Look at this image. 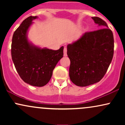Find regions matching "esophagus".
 Here are the masks:
<instances>
[{
	"mask_svg": "<svg viewBox=\"0 0 125 125\" xmlns=\"http://www.w3.org/2000/svg\"><path fill=\"white\" fill-rule=\"evenodd\" d=\"M63 53H64V56H67V49L66 48H64V51H63Z\"/></svg>",
	"mask_w": 125,
	"mask_h": 125,
	"instance_id": "esophagus-1",
	"label": "esophagus"
}]
</instances>
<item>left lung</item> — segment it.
<instances>
[{
    "mask_svg": "<svg viewBox=\"0 0 125 125\" xmlns=\"http://www.w3.org/2000/svg\"><path fill=\"white\" fill-rule=\"evenodd\" d=\"M92 18L102 29L84 33L79 39L67 46L71 61L70 79L78 86L99 82L106 73L114 53L112 31L104 20L98 17Z\"/></svg>",
    "mask_w": 125,
    "mask_h": 125,
    "instance_id": "8db88e82",
    "label": "left lung"
}]
</instances>
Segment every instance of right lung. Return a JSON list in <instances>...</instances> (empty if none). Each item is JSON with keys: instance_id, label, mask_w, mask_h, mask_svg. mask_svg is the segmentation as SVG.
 Returning <instances> with one entry per match:
<instances>
[{"instance_id": "add662e5", "label": "right lung", "mask_w": 125, "mask_h": 125, "mask_svg": "<svg viewBox=\"0 0 125 125\" xmlns=\"http://www.w3.org/2000/svg\"><path fill=\"white\" fill-rule=\"evenodd\" d=\"M37 16L24 20L14 32L11 45L12 61L18 74L25 82L42 87L49 82L53 71L63 56V46L57 51L34 46L28 42L26 33Z\"/></svg>"}]
</instances>
